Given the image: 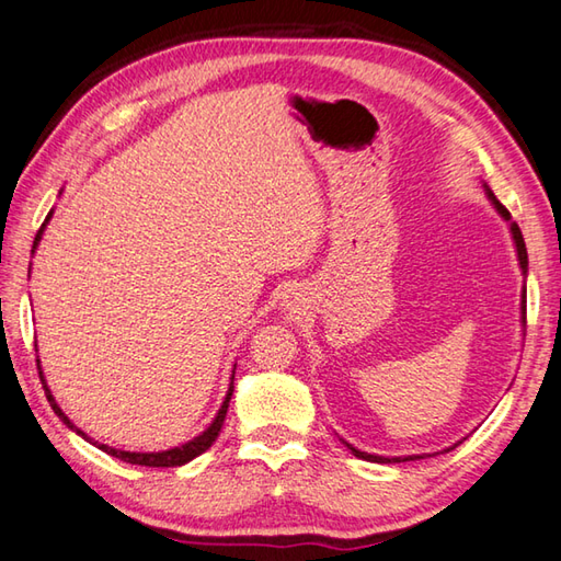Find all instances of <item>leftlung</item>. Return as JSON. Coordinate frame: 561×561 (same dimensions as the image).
Here are the masks:
<instances>
[{
    "label": "left lung",
    "instance_id": "left-lung-1",
    "mask_svg": "<svg viewBox=\"0 0 561 561\" xmlns=\"http://www.w3.org/2000/svg\"><path fill=\"white\" fill-rule=\"evenodd\" d=\"M486 194H489V199H491V204L496 206V211L506 218V221L511 224V233H513V240H515V250H518V260H520V270H523V274H528V250H525V240H523V233H520V228H518V224L515 221H511V211L506 206H503L496 196H493V192L489 190L486 186ZM523 321H525V289H523ZM347 445V449L350 453H353L355 457H359V459H367V462H381V465H387V462H409V459H423V455H411V457H379V455H369V453H362V449H357V447H353L350 443H345ZM459 443H455L453 447L449 449H455ZM447 453V449H445Z\"/></svg>",
    "mask_w": 561,
    "mask_h": 561
}]
</instances>
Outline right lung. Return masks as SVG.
I'll return each mask as SVG.
<instances>
[{"label":"right lung","instance_id":"add662e5","mask_svg":"<svg viewBox=\"0 0 561 561\" xmlns=\"http://www.w3.org/2000/svg\"><path fill=\"white\" fill-rule=\"evenodd\" d=\"M50 216H53V211L46 216V224L50 221ZM46 224H43V226L38 228L36 240H33V250H36V245H38V240H41V236H43V228H46ZM36 362H38V359H36ZM38 377H41L43 389H46V399H48V403L53 405L55 415H58V419H60L65 425H68L70 431H75L77 435H82L84 440H90V443H92V437H87V435L80 431V427H77V425L68 419V415H65V413L60 411V405L55 403L53 393H50V389H48V383H46V379H43L41 362H38ZM233 377H236V371H233ZM233 377H230L228 393H226V399H224V405H221V409H218V413H216L214 423L208 425L206 431H204L199 437H194V440H190V443H184V445H180V447H172V449H164V453H124V449L108 447V445H102V443H92V445H96L99 449H102V453H106V455H112V457L121 459V462L140 465V467H182V465H186V462H192L194 457H199L202 453H206V449L216 443L218 433H221V425H224V421H226L228 403H230V397H233Z\"/></svg>","mask_w":561,"mask_h":561}]
</instances>
